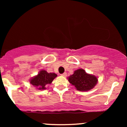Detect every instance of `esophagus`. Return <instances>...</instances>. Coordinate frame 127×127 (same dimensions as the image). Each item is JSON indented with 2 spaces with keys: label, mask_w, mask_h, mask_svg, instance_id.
Masks as SVG:
<instances>
[{
  "label": "esophagus",
  "mask_w": 127,
  "mask_h": 127,
  "mask_svg": "<svg viewBox=\"0 0 127 127\" xmlns=\"http://www.w3.org/2000/svg\"><path fill=\"white\" fill-rule=\"evenodd\" d=\"M61 75H62V76H63V77H66V76H67V74H66V72H64L63 74H61Z\"/></svg>",
  "instance_id": "esophagus-1"
}]
</instances>
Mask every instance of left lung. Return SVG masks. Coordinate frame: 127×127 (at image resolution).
Here are the masks:
<instances>
[{
    "label": "left lung",
    "mask_w": 127,
    "mask_h": 127,
    "mask_svg": "<svg viewBox=\"0 0 127 127\" xmlns=\"http://www.w3.org/2000/svg\"><path fill=\"white\" fill-rule=\"evenodd\" d=\"M70 84L75 87L77 90L87 92L93 89L98 83V77L88 74L83 69H79L67 77Z\"/></svg>",
    "instance_id": "left-lung-1"
}]
</instances>
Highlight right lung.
I'll return each mask as SVG.
<instances>
[{
    "mask_svg": "<svg viewBox=\"0 0 127 127\" xmlns=\"http://www.w3.org/2000/svg\"><path fill=\"white\" fill-rule=\"evenodd\" d=\"M56 77L57 75L55 73H48L45 70L42 69L39 71L37 75L34 76L29 80V82L37 90H42L46 89V87L48 84H52Z\"/></svg>",
    "mask_w": 127,
    "mask_h": 127,
    "instance_id": "add662e5",
    "label": "right lung"
}]
</instances>
